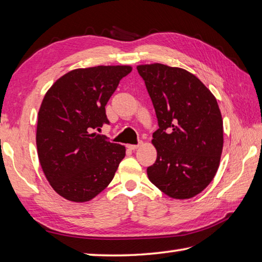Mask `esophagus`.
<instances>
[{
	"label": "esophagus",
	"instance_id": "obj_1",
	"mask_svg": "<svg viewBox=\"0 0 262 262\" xmlns=\"http://www.w3.org/2000/svg\"><path fill=\"white\" fill-rule=\"evenodd\" d=\"M140 145H141V143H140V144H137V145H134V144H128L127 147L129 148V149H133V151H134V149H136V148L140 147Z\"/></svg>",
	"mask_w": 262,
	"mask_h": 262
}]
</instances>
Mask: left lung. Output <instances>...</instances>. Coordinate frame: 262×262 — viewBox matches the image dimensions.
<instances>
[{"label": "left lung", "mask_w": 262, "mask_h": 262, "mask_svg": "<svg viewBox=\"0 0 262 262\" xmlns=\"http://www.w3.org/2000/svg\"><path fill=\"white\" fill-rule=\"evenodd\" d=\"M157 114L152 143L158 151L148 179L171 198L188 199L207 187L219 169L223 120L203 82L163 64L137 66Z\"/></svg>", "instance_id": "left-lung-1"}]
</instances>
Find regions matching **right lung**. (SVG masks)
Here are the masks:
<instances>
[{
    "label": "right lung",
    "mask_w": 262,
    "mask_h": 262,
    "mask_svg": "<svg viewBox=\"0 0 262 262\" xmlns=\"http://www.w3.org/2000/svg\"><path fill=\"white\" fill-rule=\"evenodd\" d=\"M130 66L73 70L54 83L38 113L37 149L48 182L59 196L89 202L105 189L125 147L91 133L109 124L105 104Z\"/></svg>",
    "instance_id": "1"
}]
</instances>
